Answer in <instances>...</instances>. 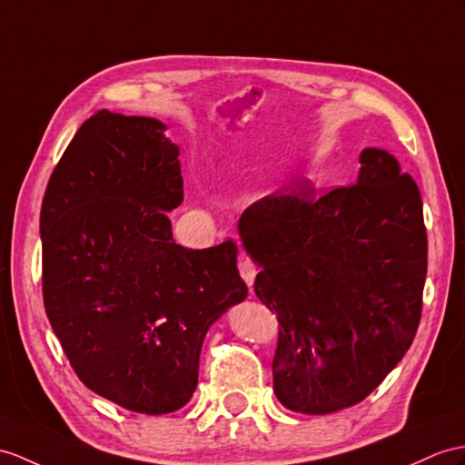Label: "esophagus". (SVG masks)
Listing matches in <instances>:
<instances>
[{"label": "esophagus", "mask_w": 465, "mask_h": 465, "mask_svg": "<svg viewBox=\"0 0 465 465\" xmlns=\"http://www.w3.org/2000/svg\"><path fill=\"white\" fill-rule=\"evenodd\" d=\"M239 272H241V276H242V280L246 282V286L251 288L252 284H254V278H256V272H258V268H256V264L252 262L251 258L248 256H241L239 258Z\"/></svg>", "instance_id": "obj_1"}]
</instances>
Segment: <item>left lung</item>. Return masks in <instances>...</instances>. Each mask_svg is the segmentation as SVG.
<instances>
[{
    "instance_id": "left-lung-1",
    "label": "left lung",
    "mask_w": 465,
    "mask_h": 465,
    "mask_svg": "<svg viewBox=\"0 0 465 465\" xmlns=\"http://www.w3.org/2000/svg\"><path fill=\"white\" fill-rule=\"evenodd\" d=\"M239 232L260 266L256 296L280 323L278 401L330 414L367 399L420 323L428 236L416 181L369 147L357 183L268 195L246 209Z\"/></svg>"
}]
</instances>
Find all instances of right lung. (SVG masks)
<instances>
[{"instance_id": "add662e5", "label": "right lung", "mask_w": 465, "mask_h": 465, "mask_svg": "<svg viewBox=\"0 0 465 465\" xmlns=\"http://www.w3.org/2000/svg\"><path fill=\"white\" fill-rule=\"evenodd\" d=\"M162 122L98 110L53 169L41 205L43 302L90 391L167 414L197 389L203 339L246 298L234 241L175 244L179 147Z\"/></svg>"}]
</instances>
